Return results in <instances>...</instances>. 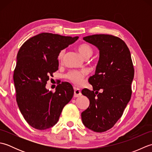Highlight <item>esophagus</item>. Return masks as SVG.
<instances>
[{"mask_svg": "<svg viewBox=\"0 0 152 152\" xmlns=\"http://www.w3.org/2000/svg\"><path fill=\"white\" fill-rule=\"evenodd\" d=\"M82 95V93L81 91L79 89L77 88H74V97H79Z\"/></svg>", "mask_w": 152, "mask_h": 152, "instance_id": "34e87169", "label": "esophagus"}]
</instances>
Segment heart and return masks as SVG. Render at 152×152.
Instances as JSON below:
<instances>
[{
    "label": "heart",
    "mask_w": 152,
    "mask_h": 152,
    "mask_svg": "<svg viewBox=\"0 0 152 152\" xmlns=\"http://www.w3.org/2000/svg\"><path fill=\"white\" fill-rule=\"evenodd\" d=\"M78 50L80 55L85 59H88L92 56L93 53L92 48L88 44H80L78 47ZM64 54H65V50H61L58 55V60L62 61ZM86 74L87 72L86 70H72L66 74V78L74 84L81 86L84 81Z\"/></svg>",
    "instance_id": "heart-1"
}]
</instances>
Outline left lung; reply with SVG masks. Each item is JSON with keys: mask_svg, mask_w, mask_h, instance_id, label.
<instances>
[{"mask_svg": "<svg viewBox=\"0 0 152 152\" xmlns=\"http://www.w3.org/2000/svg\"><path fill=\"white\" fill-rule=\"evenodd\" d=\"M83 39L99 48L100 57L95 74L88 80L93 90L82 91L90 101L82 119L86 127L102 133L114 127L130 101L133 64L127 46L119 37L94 34Z\"/></svg>", "mask_w": 152, "mask_h": 152, "instance_id": "obj_1", "label": "left lung"}]
</instances>
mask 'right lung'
<instances>
[{
	"instance_id": "add662e5",
	"label": "right lung",
	"mask_w": 152,
	"mask_h": 152,
	"mask_svg": "<svg viewBox=\"0 0 152 152\" xmlns=\"http://www.w3.org/2000/svg\"><path fill=\"white\" fill-rule=\"evenodd\" d=\"M78 39L42 33L25 41L19 49L13 76L16 101L33 128L44 130L56 125L64 106L72 99L74 89L69 83L62 82L54 93L46 86L59 68V53Z\"/></svg>"
}]
</instances>
